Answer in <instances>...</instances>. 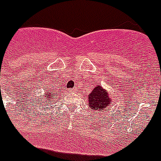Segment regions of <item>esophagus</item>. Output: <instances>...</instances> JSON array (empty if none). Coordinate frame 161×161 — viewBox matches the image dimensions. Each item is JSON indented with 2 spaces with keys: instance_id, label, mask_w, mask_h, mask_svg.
Returning a JSON list of instances; mask_svg holds the SVG:
<instances>
[{
  "instance_id": "esophagus-1",
  "label": "esophagus",
  "mask_w": 161,
  "mask_h": 161,
  "mask_svg": "<svg viewBox=\"0 0 161 161\" xmlns=\"http://www.w3.org/2000/svg\"><path fill=\"white\" fill-rule=\"evenodd\" d=\"M75 90H76V88H74V89H72V90H69L70 92H75Z\"/></svg>"
}]
</instances>
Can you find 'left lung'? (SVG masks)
<instances>
[{"mask_svg": "<svg viewBox=\"0 0 161 161\" xmlns=\"http://www.w3.org/2000/svg\"><path fill=\"white\" fill-rule=\"evenodd\" d=\"M87 104L91 110L101 112L104 109H108V107L112 104V101L108 91L105 90L103 86L97 85L87 95Z\"/></svg>", "mask_w": 161, "mask_h": 161, "instance_id": "8db88e82", "label": "left lung"}]
</instances>
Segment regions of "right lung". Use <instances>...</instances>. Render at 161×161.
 Returning a JSON list of instances; mask_svg holds the SVG:
<instances>
[{"label":"right lung","instance_id":"1","mask_svg":"<svg viewBox=\"0 0 161 161\" xmlns=\"http://www.w3.org/2000/svg\"><path fill=\"white\" fill-rule=\"evenodd\" d=\"M55 95H57V94L54 93V91H53V89L47 88L46 92H45V94L43 95V98L42 99V102H44L43 106L45 105V102H46L47 104H49V103L50 104H53V103H51V102H53V101L54 100V98H55V97H54Z\"/></svg>","mask_w":161,"mask_h":161}]
</instances>
